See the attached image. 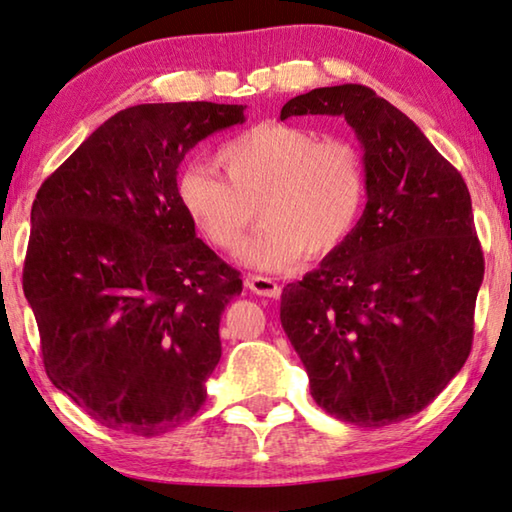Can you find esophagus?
<instances>
[{
    "instance_id": "esophagus-1",
    "label": "esophagus",
    "mask_w": 512,
    "mask_h": 512,
    "mask_svg": "<svg viewBox=\"0 0 512 512\" xmlns=\"http://www.w3.org/2000/svg\"><path fill=\"white\" fill-rule=\"evenodd\" d=\"M247 288L254 294H261V297H267V299L281 297V285L274 279H267V276H249Z\"/></svg>"
}]
</instances>
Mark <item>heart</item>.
<instances>
[{"mask_svg":"<svg viewBox=\"0 0 512 512\" xmlns=\"http://www.w3.org/2000/svg\"><path fill=\"white\" fill-rule=\"evenodd\" d=\"M215 161L228 179L206 164L186 166L177 202L193 229L227 254L242 245L256 206L263 227L240 254L254 270L283 272L303 256L335 254L364 213L366 166L348 139L263 121L224 143Z\"/></svg>","mask_w":512,"mask_h":512,"instance_id":"b5f03b06","label":"heart"}]
</instances>
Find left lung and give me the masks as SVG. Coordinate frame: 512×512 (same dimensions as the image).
Listing matches in <instances>:
<instances>
[{
  "mask_svg": "<svg viewBox=\"0 0 512 512\" xmlns=\"http://www.w3.org/2000/svg\"><path fill=\"white\" fill-rule=\"evenodd\" d=\"M344 116L364 150L366 206L335 254L281 297V324L321 409L384 427L423 411L470 355L483 254L463 177L364 85L294 96L290 116Z\"/></svg>",
  "mask_w": 512,
  "mask_h": 512,
  "instance_id": "1",
  "label": "left lung"
}]
</instances>
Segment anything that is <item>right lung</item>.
Masks as SVG:
<instances>
[{"mask_svg":"<svg viewBox=\"0 0 512 512\" xmlns=\"http://www.w3.org/2000/svg\"><path fill=\"white\" fill-rule=\"evenodd\" d=\"M242 105L146 103L96 128L31 209L24 297L56 389L98 423L159 436L197 414L236 270L195 236L177 168Z\"/></svg>","mask_w":512,"mask_h":512,"instance_id":"1","label":"right lung"}]
</instances>
